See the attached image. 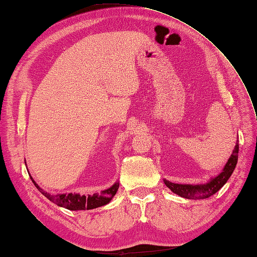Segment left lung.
Wrapping results in <instances>:
<instances>
[{
	"label": "left lung",
	"instance_id": "obj_1",
	"mask_svg": "<svg viewBox=\"0 0 257 257\" xmlns=\"http://www.w3.org/2000/svg\"><path fill=\"white\" fill-rule=\"evenodd\" d=\"M238 150H239V146L237 143L222 172L217 177L211 178L208 183L200 184V185H190V184H175L167 181V179H164V183L170 191L184 197V199H208L209 196L215 194L231 176L238 161Z\"/></svg>",
	"mask_w": 257,
	"mask_h": 257
}]
</instances>
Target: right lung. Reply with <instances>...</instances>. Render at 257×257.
<instances>
[{"instance_id": "obj_1", "label": "right lung", "mask_w": 257, "mask_h": 257, "mask_svg": "<svg viewBox=\"0 0 257 257\" xmlns=\"http://www.w3.org/2000/svg\"><path fill=\"white\" fill-rule=\"evenodd\" d=\"M31 181H33L34 185L38 188V191L42 193L44 196H46L49 201H52L53 203L57 204L58 206H62V208H65L67 210L72 211H78V210H91L99 208V206L106 205L109 203L112 197L115 196L117 190H118L119 184L118 182L115 183L111 187L107 188L105 191H101L100 193H96L93 195H80V194H56L52 195L49 193L45 192L38 186V184L30 176Z\"/></svg>"}]
</instances>
